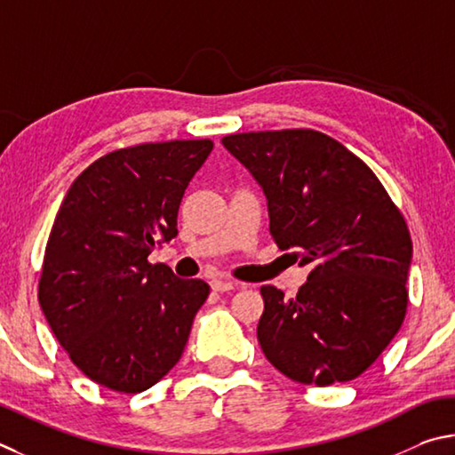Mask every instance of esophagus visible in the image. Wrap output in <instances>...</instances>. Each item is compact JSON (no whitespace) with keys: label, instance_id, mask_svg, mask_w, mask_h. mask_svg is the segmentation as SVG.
<instances>
[{"label":"esophagus","instance_id":"esophagus-1","mask_svg":"<svg viewBox=\"0 0 455 455\" xmlns=\"http://www.w3.org/2000/svg\"><path fill=\"white\" fill-rule=\"evenodd\" d=\"M212 290L213 291H229V290H235L237 283L232 282V280H223V277H213V280L210 282Z\"/></svg>","mask_w":455,"mask_h":455}]
</instances>
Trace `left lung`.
<instances>
[{"instance_id": "1", "label": "left lung", "mask_w": 455, "mask_h": 455, "mask_svg": "<svg viewBox=\"0 0 455 455\" xmlns=\"http://www.w3.org/2000/svg\"><path fill=\"white\" fill-rule=\"evenodd\" d=\"M221 143L264 189L277 248L309 267L291 299L261 285L258 339L269 363L307 386L362 376L408 309L403 215L376 173L322 132L234 133Z\"/></svg>"}]
</instances>
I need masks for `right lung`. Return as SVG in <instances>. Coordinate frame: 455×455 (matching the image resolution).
<instances>
[{
	"instance_id": "add662e5",
	"label": "right lung",
	"mask_w": 455,
	"mask_h": 455,
	"mask_svg": "<svg viewBox=\"0 0 455 455\" xmlns=\"http://www.w3.org/2000/svg\"><path fill=\"white\" fill-rule=\"evenodd\" d=\"M212 140L116 149L77 175L45 245L39 306L69 360L95 384L140 394L180 362L202 280L149 264L178 235V212Z\"/></svg>"
}]
</instances>
